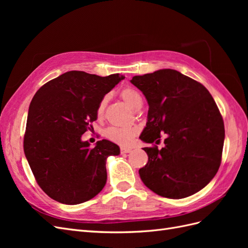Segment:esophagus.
<instances>
[{
  "label": "esophagus",
  "instance_id": "1",
  "mask_svg": "<svg viewBox=\"0 0 248 248\" xmlns=\"http://www.w3.org/2000/svg\"><path fill=\"white\" fill-rule=\"evenodd\" d=\"M132 151L131 148H121V153L122 154H127V153H130Z\"/></svg>",
  "mask_w": 248,
  "mask_h": 248
}]
</instances>
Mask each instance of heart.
Masks as SVG:
<instances>
[{"instance_id": "1", "label": "heart", "mask_w": 248, "mask_h": 248, "mask_svg": "<svg viewBox=\"0 0 248 248\" xmlns=\"http://www.w3.org/2000/svg\"><path fill=\"white\" fill-rule=\"evenodd\" d=\"M121 98L128 104L129 108L132 109H138L141 107L142 99L140 93L132 88H125L120 93ZM108 103V96H104L103 98L99 101L98 106L96 108V114L98 118H102L104 115V110H106V107ZM138 130L134 127H109L106 131V137L111 140L116 142V144L120 146H127L129 145L132 139L137 136Z\"/></svg>"}]
</instances>
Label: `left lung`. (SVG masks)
<instances>
[{"label":"left lung","instance_id":"obj_1","mask_svg":"<svg viewBox=\"0 0 248 248\" xmlns=\"http://www.w3.org/2000/svg\"><path fill=\"white\" fill-rule=\"evenodd\" d=\"M145 95L148 121L140 139L149 144L167 138L164 146L144 148L148 163L141 181L158 196L183 199L211 181L219 169L224 125L208 90L174 69H160L130 80Z\"/></svg>","mask_w":248,"mask_h":248}]
</instances>
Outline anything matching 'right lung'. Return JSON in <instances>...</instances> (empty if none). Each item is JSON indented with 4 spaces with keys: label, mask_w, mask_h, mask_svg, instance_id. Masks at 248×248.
<instances>
[{
    "label": "right lung",
    "mask_w": 248,
    "mask_h": 248,
    "mask_svg": "<svg viewBox=\"0 0 248 248\" xmlns=\"http://www.w3.org/2000/svg\"><path fill=\"white\" fill-rule=\"evenodd\" d=\"M125 78L68 71L43 85L28 112L24 151L40 188L66 205L93 199L107 183V159L120 148L108 140L94 148L81 136L97 119L104 95Z\"/></svg>",
    "instance_id": "obj_1"
}]
</instances>
